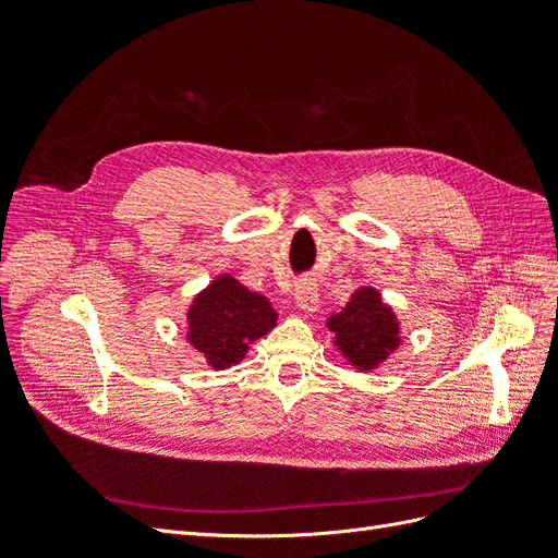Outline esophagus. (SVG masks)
<instances>
[{
  "mask_svg": "<svg viewBox=\"0 0 558 558\" xmlns=\"http://www.w3.org/2000/svg\"><path fill=\"white\" fill-rule=\"evenodd\" d=\"M295 305L305 312V314H312L316 312V305H318V289L316 283L312 279H302L298 286H295Z\"/></svg>",
  "mask_w": 558,
  "mask_h": 558,
  "instance_id": "obj_1",
  "label": "esophagus"
}]
</instances>
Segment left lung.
I'll return each instance as SVG.
<instances>
[{
  "instance_id": "8db88e82",
  "label": "left lung",
  "mask_w": 558,
  "mask_h": 558,
  "mask_svg": "<svg viewBox=\"0 0 558 558\" xmlns=\"http://www.w3.org/2000/svg\"><path fill=\"white\" fill-rule=\"evenodd\" d=\"M328 328L335 332L337 349L359 369H375L400 344L396 314L373 286L353 293L349 305L328 318Z\"/></svg>"
}]
</instances>
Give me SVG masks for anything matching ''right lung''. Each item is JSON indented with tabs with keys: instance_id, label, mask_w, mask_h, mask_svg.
I'll return each instance as SVG.
<instances>
[{
	"instance_id": "obj_1",
	"label": "right lung",
	"mask_w": 558,
	"mask_h": 558,
	"mask_svg": "<svg viewBox=\"0 0 558 558\" xmlns=\"http://www.w3.org/2000/svg\"><path fill=\"white\" fill-rule=\"evenodd\" d=\"M277 324L267 298L251 293L230 275L214 279L189 310V342L214 369H226L244 359L248 342Z\"/></svg>"
}]
</instances>
